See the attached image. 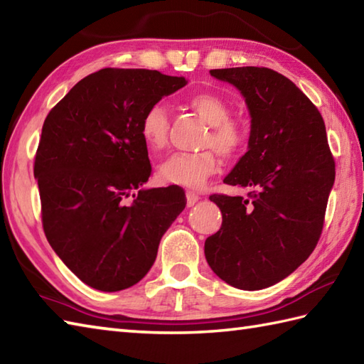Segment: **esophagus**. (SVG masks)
<instances>
[{
    "label": "esophagus",
    "instance_id": "esophagus-1",
    "mask_svg": "<svg viewBox=\"0 0 364 364\" xmlns=\"http://www.w3.org/2000/svg\"><path fill=\"white\" fill-rule=\"evenodd\" d=\"M186 200H188V206H194L200 200V197H198V194H196V192L188 191L186 192Z\"/></svg>",
    "mask_w": 364,
    "mask_h": 364
}]
</instances>
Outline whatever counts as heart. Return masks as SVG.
Returning <instances> with one entry per match:
<instances>
[{
  "mask_svg": "<svg viewBox=\"0 0 364 364\" xmlns=\"http://www.w3.org/2000/svg\"><path fill=\"white\" fill-rule=\"evenodd\" d=\"M192 109L210 123V133L203 139L208 149L197 153H176L162 162L159 175L162 180L178 186L198 189L219 168V153L225 158H235L241 153L249 131L245 123L230 117V105L214 92H198L188 100ZM168 133L167 111L162 105H153L145 111L141 120V136L146 149L158 153L166 149Z\"/></svg>",
  "mask_w": 364,
  "mask_h": 364,
  "instance_id": "b5f03b06",
  "label": "heart"
}]
</instances>
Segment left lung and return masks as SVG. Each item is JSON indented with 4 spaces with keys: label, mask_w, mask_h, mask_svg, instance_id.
<instances>
[{
    "label": "left lung",
    "mask_w": 364,
    "mask_h": 364,
    "mask_svg": "<svg viewBox=\"0 0 364 364\" xmlns=\"http://www.w3.org/2000/svg\"><path fill=\"white\" fill-rule=\"evenodd\" d=\"M210 73L236 86L249 106V151L223 183L250 192L247 198L210 196L222 211V227L206 239L205 257L228 284L262 289L292 274L314 250L335 159L318 107L286 76L266 67Z\"/></svg>",
    "instance_id": "obj_1"
}]
</instances>
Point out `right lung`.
<instances>
[{
	"label": "right lung",
	"mask_w": 364,
	"mask_h": 364,
	"mask_svg": "<svg viewBox=\"0 0 364 364\" xmlns=\"http://www.w3.org/2000/svg\"><path fill=\"white\" fill-rule=\"evenodd\" d=\"M181 76L102 68L46 115L34 159L42 225L53 250L90 288L141 282L184 206L181 188L141 189L151 175L141 120Z\"/></svg>",
	"instance_id": "right-lung-1"
}]
</instances>
